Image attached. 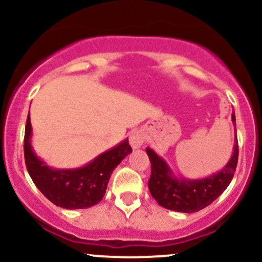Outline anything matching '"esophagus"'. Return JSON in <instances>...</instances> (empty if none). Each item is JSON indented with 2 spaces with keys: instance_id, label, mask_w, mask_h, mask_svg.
I'll return each mask as SVG.
<instances>
[{
  "instance_id": "obj_1",
  "label": "esophagus",
  "mask_w": 262,
  "mask_h": 262,
  "mask_svg": "<svg viewBox=\"0 0 262 262\" xmlns=\"http://www.w3.org/2000/svg\"><path fill=\"white\" fill-rule=\"evenodd\" d=\"M129 143H130L132 148L133 149H139L143 146L144 143V136L140 130H134L132 132L130 136H129Z\"/></svg>"
}]
</instances>
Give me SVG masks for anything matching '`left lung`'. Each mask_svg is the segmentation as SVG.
Segmentation results:
<instances>
[{
  "label": "left lung",
  "mask_w": 262,
  "mask_h": 262,
  "mask_svg": "<svg viewBox=\"0 0 262 262\" xmlns=\"http://www.w3.org/2000/svg\"><path fill=\"white\" fill-rule=\"evenodd\" d=\"M232 124L236 130L235 114L231 116ZM151 163V175L148 188L151 196L160 206L179 212H195L210 205L223 194L232 180L237 165L238 145L235 133V144L230 160L217 173L201 179L177 178L169 165L153 149L146 148Z\"/></svg>",
  "instance_id": "left-lung-1"
}]
</instances>
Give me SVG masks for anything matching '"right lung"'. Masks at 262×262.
Here are the masks:
<instances>
[{
    "label": "right lung",
    "instance_id": "1",
    "mask_svg": "<svg viewBox=\"0 0 262 262\" xmlns=\"http://www.w3.org/2000/svg\"><path fill=\"white\" fill-rule=\"evenodd\" d=\"M32 125L27 117L25 130V162L34 185L54 205L64 209H87L104 196L114 169L132 153L128 139L104 151L87 165L77 169H54L34 153Z\"/></svg>",
    "mask_w": 262,
    "mask_h": 262
}]
</instances>
